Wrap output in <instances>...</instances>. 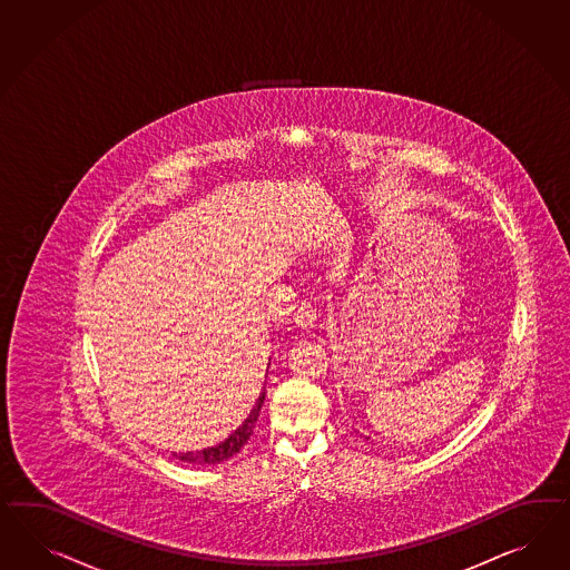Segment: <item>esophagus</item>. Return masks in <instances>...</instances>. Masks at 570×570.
<instances>
[{
    "label": "esophagus",
    "mask_w": 570,
    "mask_h": 570,
    "mask_svg": "<svg viewBox=\"0 0 570 570\" xmlns=\"http://www.w3.org/2000/svg\"><path fill=\"white\" fill-rule=\"evenodd\" d=\"M293 323H295L297 328H302V331H309V328H314V325H316V309H312L309 306H304V308L297 309V312H295Z\"/></svg>",
    "instance_id": "obj_1"
}]
</instances>
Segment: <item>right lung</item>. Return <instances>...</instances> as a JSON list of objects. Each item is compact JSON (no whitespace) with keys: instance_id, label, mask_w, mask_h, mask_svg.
<instances>
[{"instance_id":"1","label":"right lung","mask_w":570,"mask_h":570,"mask_svg":"<svg viewBox=\"0 0 570 570\" xmlns=\"http://www.w3.org/2000/svg\"><path fill=\"white\" fill-rule=\"evenodd\" d=\"M262 404H264V391L261 393V397L256 400V404L252 407L249 416L245 419L244 424L239 429H235L227 440L220 441L218 445H212L208 450H199V452H187V454H175L183 462H189V464H218V462H225L230 455L237 454L242 448H244L247 440L252 438L254 433V426L258 423V416H261Z\"/></svg>"}]
</instances>
